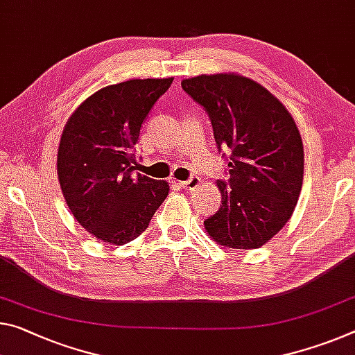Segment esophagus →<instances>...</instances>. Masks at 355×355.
<instances>
[{"mask_svg":"<svg viewBox=\"0 0 355 355\" xmlns=\"http://www.w3.org/2000/svg\"><path fill=\"white\" fill-rule=\"evenodd\" d=\"M180 187L184 189H196L198 187H200V178L193 175L191 178H188L187 182H180Z\"/></svg>","mask_w":355,"mask_h":355,"instance_id":"esophagus-1","label":"esophagus"}]
</instances>
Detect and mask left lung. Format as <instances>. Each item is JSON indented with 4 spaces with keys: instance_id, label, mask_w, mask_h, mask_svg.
<instances>
[{
    "instance_id": "8db88e82",
    "label": "left lung",
    "mask_w": 355,
    "mask_h": 355,
    "mask_svg": "<svg viewBox=\"0 0 355 355\" xmlns=\"http://www.w3.org/2000/svg\"><path fill=\"white\" fill-rule=\"evenodd\" d=\"M182 88L204 107L218 150L229 153V178L216 182L221 207L204 221L207 232L227 248H259L289 221L302 191L303 144L294 118L248 77L199 76Z\"/></svg>"
}]
</instances>
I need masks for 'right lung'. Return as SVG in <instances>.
<instances>
[{"label":"right lung","instance_id":"obj_1","mask_svg":"<svg viewBox=\"0 0 355 355\" xmlns=\"http://www.w3.org/2000/svg\"><path fill=\"white\" fill-rule=\"evenodd\" d=\"M173 78H134L105 87L77 107L58 148V180L82 227L112 245L137 239L168 184L136 172L140 128Z\"/></svg>","mask_w":355,"mask_h":355}]
</instances>
